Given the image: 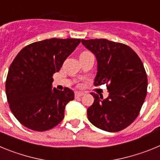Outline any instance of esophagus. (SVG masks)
<instances>
[{
    "label": "esophagus",
    "mask_w": 160,
    "mask_h": 160,
    "mask_svg": "<svg viewBox=\"0 0 160 160\" xmlns=\"http://www.w3.org/2000/svg\"><path fill=\"white\" fill-rule=\"evenodd\" d=\"M74 95H75V98H80V97H82V96L84 95V93L81 92V91H76L75 94H74Z\"/></svg>",
    "instance_id": "34e87169"
}]
</instances>
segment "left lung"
<instances>
[{
  "mask_svg": "<svg viewBox=\"0 0 160 160\" xmlns=\"http://www.w3.org/2000/svg\"><path fill=\"white\" fill-rule=\"evenodd\" d=\"M95 55L98 62L94 86L107 84L109 95L90 93L94 103L87 117L96 128L117 132L131 125L139 114L148 89V77L142 61L131 47L107 39H82Z\"/></svg>",
  "mask_w": 160,
  "mask_h": 160,
  "instance_id": "8db88e82",
  "label": "left lung"
}]
</instances>
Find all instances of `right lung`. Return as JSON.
Returning <instances> with one entry per match:
<instances>
[{
    "label": "right lung",
    "instance_id": "add662e5",
    "mask_svg": "<svg viewBox=\"0 0 160 160\" xmlns=\"http://www.w3.org/2000/svg\"><path fill=\"white\" fill-rule=\"evenodd\" d=\"M81 39L51 38L24 47L8 69L5 92L10 110L25 128L52 129L64 118L65 107L74 99L69 88L52 89L53 75L60 70Z\"/></svg>",
    "mask_w": 160,
    "mask_h": 160
}]
</instances>
